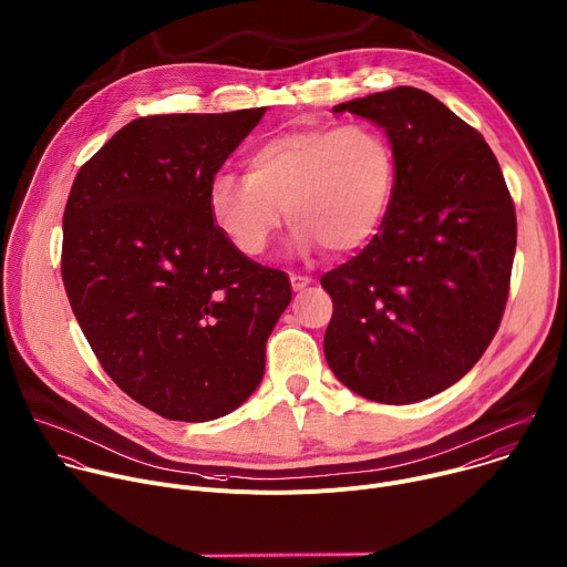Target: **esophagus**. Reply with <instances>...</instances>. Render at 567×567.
<instances>
[{"label": "esophagus", "instance_id": "1", "mask_svg": "<svg viewBox=\"0 0 567 567\" xmlns=\"http://www.w3.org/2000/svg\"><path fill=\"white\" fill-rule=\"evenodd\" d=\"M290 286L295 292H301L310 286V277H303V275H290Z\"/></svg>", "mask_w": 567, "mask_h": 567}]
</instances>
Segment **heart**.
I'll return each instance as SVG.
<instances>
[{
	"label": "heart",
	"mask_w": 567,
	"mask_h": 567,
	"mask_svg": "<svg viewBox=\"0 0 567 567\" xmlns=\"http://www.w3.org/2000/svg\"><path fill=\"white\" fill-rule=\"evenodd\" d=\"M244 167L246 178L214 174L205 200L214 228L246 257L268 248L284 209L301 250L349 255L378 233L395 185L391 141L369 123L268 136Z\"/></svg>",
	"instance_id": "obj_1"
}]
</instances>
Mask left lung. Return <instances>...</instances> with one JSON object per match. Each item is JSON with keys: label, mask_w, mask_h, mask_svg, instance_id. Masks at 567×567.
<instances>
[{"label": "left lung", "mask_w": 567, "mask_h": 567, "mask_svg": "<svg viewBox=\"0 0 567 567\" xmlns=\"http://www.w3.org/2000/svg\"><path fill=\"white\" fill-rule=\"evenodd\" d=\"M391 141L395 185L380 233L321 277L332 299L326 362L384 404L456 384L494 339L516 252V209L485 138L422 89L332 106Z\"/></svg>", "instance_id": "8db88e82"}]
</instances>
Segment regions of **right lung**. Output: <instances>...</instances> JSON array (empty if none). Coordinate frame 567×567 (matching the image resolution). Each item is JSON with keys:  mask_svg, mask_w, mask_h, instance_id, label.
Listing matches in <instances>:
<instances>
[{"mask_svg": "<svg viewBox=\"0 0 567 567\" xmlns=\"http://www.w3.org/2000/svg\"><path fill=\"white\" fill-rule=\"evenodd\" d=\"M266 106L132 121L78 172L62 218V281L104 373L150 411L207 422L259 386L288 308L286 272L225 239L209 178Z\"/></svg>", "mask_w": 567, "mask_h": 567, "instance_id": "add662e5", "label": "right lung"}]
</instances>
